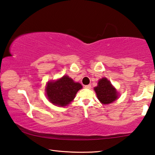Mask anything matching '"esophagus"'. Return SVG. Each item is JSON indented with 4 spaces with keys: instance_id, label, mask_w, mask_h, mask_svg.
Returning a JSON list of instances; mask_svg holds the SVG:
<instances>
[{
    "instance_id": "esophagus-1",
    "label": "esophagus",
    "mask_w": 155,
    "mask_h": 155,
    "mask_svg": "<svg viewBox=\"0 0 155 155\" xmlns=\"http://www.w3.org/2000/svg\"><path fill=\"white\" fill-rule=\"evenodd\" d=\"M84 87H85V88H87V89H90L91 87V85H85Z\"/></svg>"
}]
</instances>
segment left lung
I'll return each mask as SVG.
<instances>
[{"label": "left lung", "mask_w": 155, "mask_h": 155, "mask_svg": "<svg viewBox=\"0 0 155 155\" xmlns=\"http://www.w3.org/2000/svg\"><path fill=\"white\" fill-rule=\"evenodd\" d=\"M94 90L98 100L103 104H108L118 98L116 89L107 78H102L99 81L97 86L94 87Z\"/></svg>", "instance_id": "left-lung-1"}]
</instances>
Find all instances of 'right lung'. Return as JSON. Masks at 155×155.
<instances>
[{
	"label": "right lung",
	"instance_id": "1",
	"mask_svg": "<svg viewBox=\"0 0 155 155\" xmlns=\"http://www.w3.org/2000/svg\"><path fill=\"white\" fill-rule=\"evenodd\" d=\"M81 88L82 85L79 83L74 82L72 78L65 75L56 81H48L45 91L51 103L65 107L74 99L76 94Z\"/></svg>",
	"mask_w": 155,
	"mask_h": 155
}]
</instances>
